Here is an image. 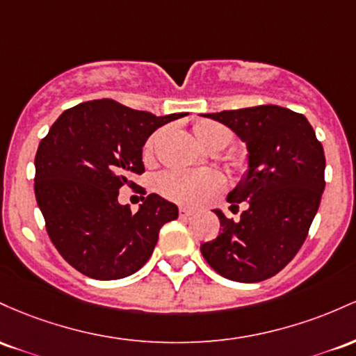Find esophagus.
I'll return each instance as SVG.
<instances>
[{
    "instance_id": "34e87169",
    "label": "esophagus",
    "mask_w": 356,
    "mask_h": 356,
    "mask_svg": "<svg viewBox=\"0 0 356 356\" xmlns=\"http://www.w3.org/2000/svg\"><path fill=\"white\" fill-rule=\"evenodd\" d=\"M178 213H179V217H190V215L195 213V210L188 209V207H179Z\"/></svg>"
}]
</instances>
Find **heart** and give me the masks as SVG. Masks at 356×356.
<instances>
[{"label":"heart","instance_id":"obj_1","mask_svg":"<svg viewBox=\"0 0 356 356\" xmlns=\"http://www.w3.org/2000/svg\"><path fill=\"white\" fill-rule=\"evenodd\" d=\"M198 141L209 149H223L234 141V134L225 126L211 121H202L195 126ZM159 133L153 134L145 145V156L151 158ZM156 188L163 197L181 205H200L223 188V178L213 170H170L156 179Z\"/></svg>","mask_w":356,"mask_h":356}]
</instances>
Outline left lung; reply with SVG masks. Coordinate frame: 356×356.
<instances>
[{
	"instance_id": "obj_1",
	"label": "left lung",
	"mask_w": 356,
	"mask_h": 356,
	"mask_svg": "<svg viewBox=\"0 0 356 356\" xmlns=\"http://www.w3.org/2000/svg\"><path fill=\"white\" fill-rule=\"evenodd\" d=\"M229 126L249 149V171L227 202L247 209L220 218V234L202 243L203 257L223 277L259 282L289 264L305 243L325 190V151L302 114L255 106L207 114ZM232 209V211H234Z\"/></svg>"
}]
</instances>
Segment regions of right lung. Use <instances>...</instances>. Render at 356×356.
<instances>
[{
    "instance_id": "add662e5",
    "label": "right lung",
    "mask_w": 356,
    "mask_h": 356,
    "mask_svg": "<svg viewBox=\"0 0 356 356\" xmlns=\"http://www.w3.org/2000/svg\"><path fill=\"white\" fill-rule=\"evenodd\" d=\"M158 115L97 99L63 111L40 141L35 197L55 249L79 273L99 281L134 274L146 264L178 207L147 195L133 213L119 188L145 173L143 146L153 131L183 118Z\"/></svg>"
}]
</instances>
